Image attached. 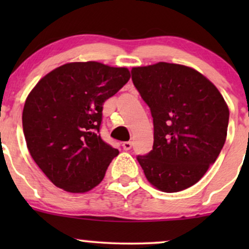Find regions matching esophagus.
Here are the masks:
<instances>
[{
    "label": "esophagus",
    "mask_w": 249,
    "mask_h": 249,
    "mask_svg": "<svg viewBox=\"0 0 249 249\" xmlns=\"http://www.w3.org/2000/svg\"><path fill=\"white\" fill-rule=\"evenodd\" d=\"M122 146L125 151H128V150H131V148H132V142H123Z\"/></svg>",
    "instance_id": "34e87169"
}]
</instances>
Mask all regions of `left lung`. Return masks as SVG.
<instances>
[{"instance_id":"1","label":"left lung","mask_w":249,"mask_h":249,"mask_svg":"<svg viewBox=\"0 0 249 249\" xmlns=\"http://www.w3.org/2000/svg\"><path fill=\"white\" fill-rule=\"evenodd\" d=\"M153 118V150L137 160L162 192L196 184L214 164L227 136L230 110L212 82L192 68L159 62L131 70Z\"/></svg>"}]
</instances>
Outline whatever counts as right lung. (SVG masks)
<instances>
[{"label": "right lung", "instance_id": "obj_1", "mask_svg": "<svg viewBox=\"0 0 249 249\" xmlns=\"http://www.w3.org/2000/svg\"><path fill=\"white\" fill-rule=\"evenodd\" d=\"M130 79L126 68L68 63L45 75L25 101L22 123L30 156L57 187L92 190L118 150L101 138L103 104Z\"/></svg>", "mask_w": 249, "mask_h": 249}]
</instances>
